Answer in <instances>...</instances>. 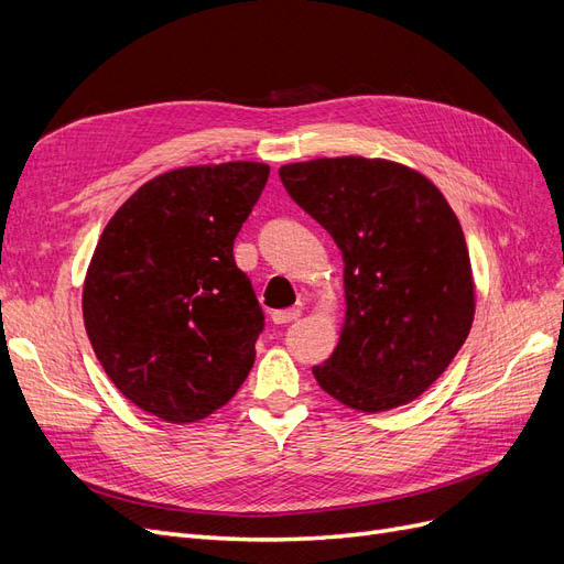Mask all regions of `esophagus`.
I'll use <instances>...</instances> for the list:
<instances>
[{
  "label": "esophagus",
  "instance_id": "1",
  "mask_svg": "<svg viewBox=\"0 0 564 564\" xmlns=\"http://www.w3.org/2000/svg\"><path fill=\"white\" fill-rule=\"evenodd\" d=\"M301 317L299 308H286V311H275L272 313V322L275 324H286V322H294Z\"/></svg>",
  "mask_w": 564,
  "mask_h": 564
}]
</instances>
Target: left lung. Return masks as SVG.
Masks as SVG:
<instances>
[{
    "instance_id": "obj_1",
    "label": "left lung",
    "mask_w": 564,
    "mask_h": 564,
    "mask_svg": "<svg viewBox=\"0 0 564 564\" xmlns=\"http://www.w3.org/2000/svg\"><path fill=\"white\" fill-rule=\"evenodd\" d=\"M280 178L346 263V322L313 367L319 388L357 412L416 400L475 315L466 237L445 195L404 164L355 155L284 164Z\"/></svg>"
}]
</instances>
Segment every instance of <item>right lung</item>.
I'll use <instances>...</instances> for the list:
<instances>
[{
    "instance_id": "obj_1",
    "label": "right lung",
    "mask_w": 564,
    "mask_h": 564,
    "mask_svg": "<svg viewBox=\"0 0 564 564\" xmlns=\"http://www.w3.org/2000/svg\"><path fill=\"white\" fill-rule=\"evenodd\" d=\"M268 164L183 166L141 185L96 245L84 327L127 400L169 423L224 406L249 377L263 311L232 245Z\"/></svg>"
}]
</instances>
